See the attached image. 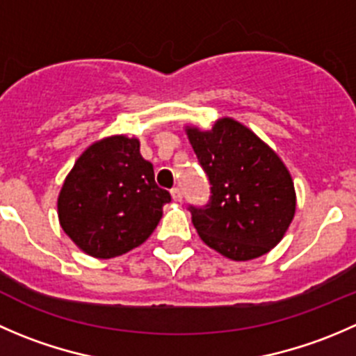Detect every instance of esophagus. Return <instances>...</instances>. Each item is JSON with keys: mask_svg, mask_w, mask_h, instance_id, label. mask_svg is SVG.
Segmentation results:
<instances>
[{"mask_svg": "<svg viewBox=\"0 0 356 356\" xmlns=\"http://www.w3.org/2000/svg\"><path fill=\"white\" fill-rule=\"evenodd\" d=\"M170 195H172V200H174V202H182V191L179 188L172 189Z\"/></svg>", "mask_w": 356, "mask_h": 356, "instance_id": "obj_1", "label": "esophagus"}]
</instances>
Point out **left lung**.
I'll list each match as a JSON object with an SVG mask.
<instances>
[{"instance_id": "obj_1", "label": "left lung", "mask_w": 356, "mask_h": 356, "mask_svg": "<svg viewBox=\"0 0 356 356\" xmlns=\"http://www.w3.org/2000/svg\"><path fill=\"white\" fill-rule=\"evenodd\" d=\"M186 134L212 186L203 209L189 207L200 238L231 261L268 254L296 213L294 181L282 158L233 118L210 130L188 125Z\"/></svg>"}]
</instances>
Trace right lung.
I'll use <instances>...</instances> for the list:
<instances>
[{"label":"right lung","instance_id":"1","mask_svg":"<svg viewBox=\"0 0 356 356\" xmlns=\"http://www.w3.org/2000/svg\"><path fill=\"white\" fill-rule=\"evenodd\" d=\"M170 193L136 137L111 136L86 147L57 200L58 222L79 250L97 259L127 254L151 236Z\"/></svg>","mask_w":356,"mask_h":356}]
</instances>
